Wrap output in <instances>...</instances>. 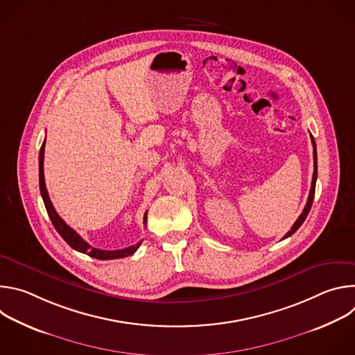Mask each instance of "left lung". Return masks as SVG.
Instances as JSON below:
<instances>
[{
	"mask_svg": "<svg viewBox=\"0 0 355 355\" xmlns=\"http://www.w3.org/2000/svg\"><path fill=\"white\" fill-rule=\"evenodd\" d=\"M312 144H313V167H315V170H313V178H312V187H311V191H309V196H308V202H306V205H305V208H303V211H302V214H300V216L297 218V220L293 223V226L291 227V230L284 236V239H286V237H289V236H292L299 227H300V225L305 222V219H306V216H308V214H309V211H311V208H312V204H313V198H315V189H316V180H318V155H316V143H315V139H313V136H312Z\"/></svg>",
	"mask_w": 355,
	"mask_h": 355,
	"instance_id": "1",
	"label": "left lung"
}]
</instances>
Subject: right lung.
Masks as SVG:
<instances>
[{
	"mask_svg": "<svg viewBox=\"0 0 355 355\" xmlns=\"http://www.w3.org/2000/svg\"><path fill=\"white\" fill-rule=\"evenodd\" d=\"M46 140V139H44ZM44 143L42 144L40 147V151H39V187H40V195L43 198V202H44V207H46V211H47V215L50 218V220H52L55 229L59 232V234L64 239V241L73 247L74 250L80 251V252H84V254L89 256V257H94V259H98V260H115V259H123V257H128V256H132L133 252L139 248V245L141 244V241L133 244V245H129L126 248H121V250H99V248H94L92 245H89L74 229H71L69 225H66V222L58 215V212L55 211L53 205H52V200H50L49 198V193H47V189H46V184H44V174H43V157H44ZM146 222H147V212L144 214L143 216V223L146 226Z\"/></svg>",
	"mask_w": 355,
	"mask_h": 355,
	"instance_id": "obj_1",
	"label": "right lung"
}]
</instances>
